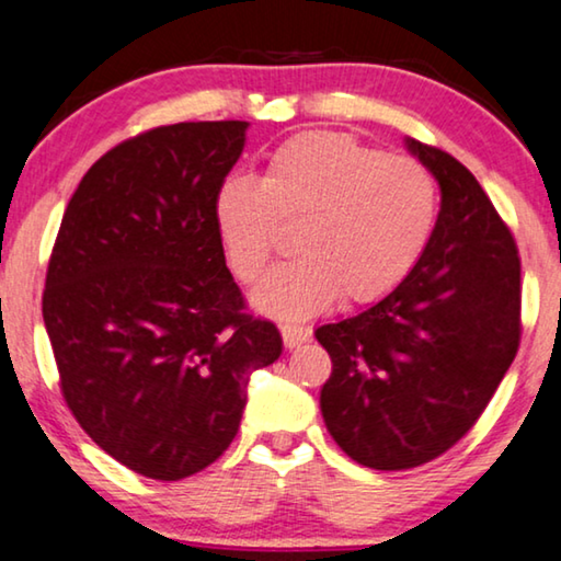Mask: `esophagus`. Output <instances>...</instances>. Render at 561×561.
I'll list each match as a JSON object with an SVG mask.
<instances>
[{
  "mask_svg": "<svg viewBox=\"0 0 561 561\" xmlns=\"http://www.w3.org/2000/svg\"><path fill=\"white\" fill-rule=\"evenodd\" d=\"M279 332H282L284 347L289 350L305 345V342H309V337H312V330L305 328V324H282Z\"/></svg>",
  "mask_w": 561,
  "mask_h": 561,
  "instance_id": "esophagus-1",
  "label": "esophagus"
}]
</instances>
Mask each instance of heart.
<instances>
[{
  "label": "heart",
  "mask_w": 561,
  "mask_h": 561,
  "mask_svg": "<svg viewBox=\"0 0 561 561\" xmlns=\"http://www.w3.org/2000/svg\"><path fill=\"white\" fill-rule=\"evenodd\" d=\"M438 188L408 156H386L345 133L291 136L266 158L262 181L233 175L214 196V221L231 272L252 284L297 230L302 254L254 291L259 312L305 320L342 295L378 302L415 270L436 229Z\"/></svg>",
  "instance_id": "1"
}]
</instances>
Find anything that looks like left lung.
<instances>
[{
    "label": "left lung",
    "mask_w": 561,
    "mask_h": 561,
    "mask_svg": "<svg viewBox=\"0 0 561 561\" xmlns=\"http://www.w3.org/2000/svg\"><path fill=\"white\" fill-rule=\"evenodd\" d=\"M440 186L415 270L365 312L317 328L332 357L320 408L334 443L367 468L403 471L461 440L489 405L522 337V262L473 173L405 138Z\"/></svg>",
    "instance_id": "left-lung-1"
}]
</instances>
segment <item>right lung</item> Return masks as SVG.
I'll return each mask as SVG.
<instances>
[{"label": "right lung", "mask_w": 561, "mask_h": 561, "mask_svg": "<svg viewBox=\"0 0 561 561\" xmlns=\"http://www.w3.org/2000/svg\"><path fill=\"white\" fill-rule=\"evenodd\" d=\"M249 123L146 130L82 175L49 256L42 317L75 421L105 454L179 481L229 448L282 334L244 312L214 196Z\"/></svg>", "instance_id": "right-lung-1"}]
</instances>
